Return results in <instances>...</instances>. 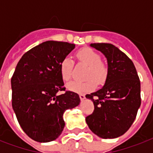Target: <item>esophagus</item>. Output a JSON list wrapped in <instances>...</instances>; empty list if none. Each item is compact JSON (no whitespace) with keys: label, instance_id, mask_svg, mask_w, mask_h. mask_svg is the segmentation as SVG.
<instances>
[{"label":"esophagus","instance_id":"obj_1","mask_svg":"<svg viewBox=\"0 0 153 153\" xmlns=\"http://www.w3.org/2000/svg\"><path fill=\"white\" fill-rule=\"evenodd\" d=\"M79 98H80L81 101H83L84 99L86 98V97H85V94H79Z\"/></svg>","mask_w":153,"mask_h":153}]
</instances>
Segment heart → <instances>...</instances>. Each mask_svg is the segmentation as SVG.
I'll return each mask as SVG.
<instances>
[{
	"label": "heart",
	"mask_w": 153,
	"mask_h": 153,
	"mask_svg": "<svg viewBox=\"0 0 153 153\" xmlns=\"http://www.w3.org/2000/svg\"><path fill=\"white\" fill-rule=\"evenodd\" d=\"M76 56L80 62L88 66L86 72V79L85 82L71 81L67 84L68 91L74 93H88L96 87V80L98 83H103L107 78L106 67L101 62L100 55L98 53L88 48H85L78 51ZM74 62L70 57L67 56L61 61L59 71L61 78L63 81H68L71 77L72 69ZM95 79V80L94 79Z\"/></svg>",
	"instance_id": "b5f03b06"
}]
</instances>
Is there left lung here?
Wrapping results in <instances>:
<instances>
[{"instance_id":"8db88e82","label":"left lung","mask_w":153,"mask_h":153,"mask_svg":"<svg viewBox=\"0 0 153 153\" xmlns=\"http://www.w3.org/2000/svg\"><path fill=\"white\" fill-rule=\"evenodd\" d=\"M91 47L106 58L108 74L102 89L86 95L94 105L86 124L99 137L117 138L130 128L140 106V79L132 60L117 47L105 43Z\"/></svg>"}]
</instances>
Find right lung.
<instances>
[{
  "instance_id": "1",
  "label": "right lung",
  "mask_w": 153,
  "mask_h": 153,
  "mask_svg": "<svg viewBox=\"0 0 153 153\" xmlns=\"http://www.w3.org/2000/svg\"><path fill=\"white\" fill-rule=\"evenodd\" d=\"M75 48L67 42L49 40L23 55L11 79L12 105L26 134L40 143L57 139L65 126L63 114L80 103L78 94L65 91L60 62Z\"/></svg>"
}]
</instances>
